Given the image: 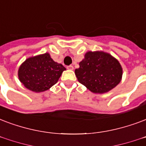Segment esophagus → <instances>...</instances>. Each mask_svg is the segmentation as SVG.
<instances>
[{"label": "esophagus", "instance_id": "34e87169", "mask_svg": "<svg viewBox=\"0 0 146 146\" xmlns=\"http://www.w3.org/2000/svg\"><path fill=\"white\" fill-rule=\"evenodd\" d=\"M66 68L68 69V70H73V66H67Z\"/></svg>", "mask_w": 146, "mask_h": 146}]
</instances>
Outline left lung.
Returning <instances> with one entry per match:
<instances>
[{"instance_id":"left-lung-1","label":"left lung","mask_w":146,"mask_h":146,"mask_svg":"<svg viewBox=\"0 0 146 146\" xmlns=\"http://www.w3.org/2000/svg\"><path fill=\"white\" fill-rule=\"evenodd\" d=\"M75 70L78 81L93 93H107L122 80V66L103 51H88Z\"/></svg>"}]
</instances>
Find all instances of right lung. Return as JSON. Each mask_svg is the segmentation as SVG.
I'll return each mask as SVG.
<instances>
[{"label":"right lung","instance_id":"right-lung-1","mask_svg":"<svg viewBox=\"0 0 146 146\" xmlns=\"http://www.w3.org/2000/svg\"><path fill=\"white\" fill-rule=\"evenodd\" d=\"M66 68L53 61L49 53L29 57L18 69V78L29 90L40 93L57 83Z\"/></svg>","mask_w":146,"mask_h":146}]
</instances>
